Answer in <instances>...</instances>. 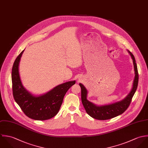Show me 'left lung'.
Listing matches in <instances>:
<instances>
[{"instance_id":"8db88e82","label":"left lung","mask_w":148,"mask_h":148,"mask_svg":"<svg viewBox=\"0 0 148 148\" xmlns=\"http://www.w3.org/2000/svg\"><path fill=\"white\" fill-rule=\"evenodd\" d=\"M133 60L134 70V79L130 92L123 99L108 105H97L91 102L87 99L88 90L84 85L79 83L81 88V99L86 113L92 118L99 120H106L116 117L122 114L129 107L132 99L137 90L138 83V74L135 58L131 52L127 50Z\"/></svg>"}]
</instances>
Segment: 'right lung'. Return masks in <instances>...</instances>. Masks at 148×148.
<instances>
[{"label": "right lung", "mask_w": 148, "mask_h": 148, "mask_svg": "<svg viewBox=\"0 0 148 148\" xmlns=\"http://www.w3.org/2000/svg\"><path fill=\"white\" fill-rule=\"evenodd\" d=\"M24 51L17 57L12 66L11 78L14 99L29 118L39 121L53 118L58 113L65 94L75 84V81L62 84L41 95L32 94L24 87L19 71V63Z\"/></svg>", "instance_id": "1"}]
</instances>
